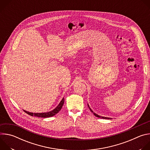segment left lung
Returning <instances> with one entry per match:
<instances>
[{
	"label": "left lung",
	"instance_id": "obj_1",
	"mask_svg": "<svg viewBox=\"0 0 150 150\" xmlns=\"http://www.w3.org/2000/svg\"><path fill=\"white\" fill-rule=\"evenodd\" d=\"M88 108H89V109H90V110H91V112H93V114L96 116V117H99V118H101V119H110L111 118H110V117H103V116H99L98 115H97L96 113H94L93 112V111L91 109V108H90V106H89V105L88 104Z\"/></svg>",
	"mask_w": 150,
	"mask_h": 150
}]
</instances>
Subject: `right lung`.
Masks as SVG:
<instances>
[{"label": "right lung", "mask_w": 150, "mask_h": 150, "mask_svg": "<svg viewBox=\"0 0 150 150\" xmlns=\"http://www.w3.org/2000/svg\"><path fill=\"white\" fill-rule=\"evenodd\" d=\"M64 101H65V100H64V98H62V100H61V101L60 102V103L58 104V105L56 107V108L53 109V110L50 111V112H46V113H31V112H27L26 110H24V111L27 113L28 115H30V116H37V117H44V118H46V117H52L53 116H54L55 115H56L62 109V106L63 105V103H64Z\"/></svg>", "instance_id": "1"}]
</instances>
